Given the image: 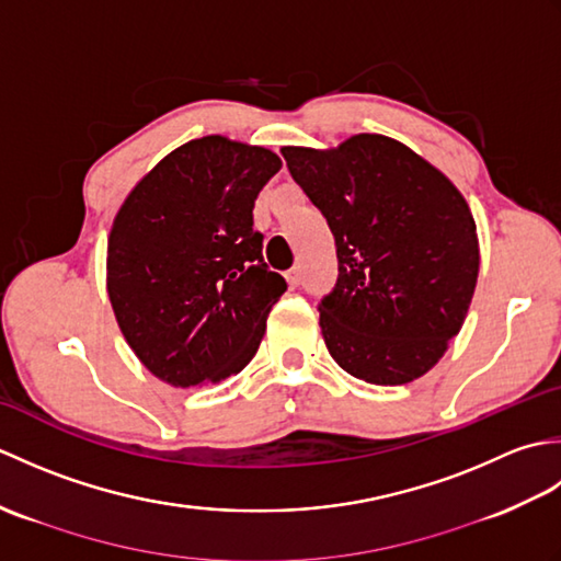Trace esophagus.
<instances>
[{
    "label": "esophagus",
    "mask_w": 561,
    "mask_h": 561,
    "mask_svg": "<svg viewBox=\"0 0 561 561\" xmlns=\"http://www.w3.org/2000/svg\"><path fill=\"white\" fill-rule=\"evenodd\" d=\"M284 277H287L289 287H299V284H301V267H291L287 274H284Z\"/></svg>",
    "instance_id": "1"
}]
</instances>
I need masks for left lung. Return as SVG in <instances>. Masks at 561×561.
<instances>
[{"mask_svg":"<svg viewBox=\"0 0 561 561\" xmlns=\"http://www.w3.org/2000/svg\"><path fill=\"white\" fill-rule=\"evenodd\" d=\"M282 153L335 236L340 277L318 306L330 356L374 386L424 376L460 332L478 284V226L460 190L383 135Z\"/></svg>","mask_w":561,"mask_h":561,"instance_id":"8db88e82","label":"left lung"}]
</instances>
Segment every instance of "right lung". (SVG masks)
Listing matches in <instances>:
<instances>
[{"label":"right lung","mask_w":561,"mask_h":561,"mask_svg":"<svg viewBox=\"0 0 561 561\" xmlns=\"http://www.w3.org/2000/svg\"><path fill=\"white\" fill-rule=\"evenodd\" d=\"M279 169L265 147L209 135L163 157L117 209L105 287L127 344L163 383H219L255 356L287 291L253 229Z\"/></svg>","instance_id":"obj_1"}]
</instances>
